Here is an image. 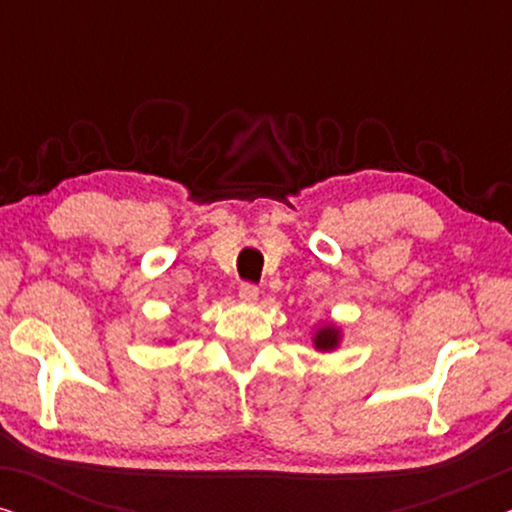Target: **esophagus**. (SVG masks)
I'll list each match as a JSON object with an SVG mask.
<instances>
[{"mask_svg":"<svg viewBox=\"0 0 512 512\" xmlns=\"http://www.w3.org/2000/svg\"><path fill=\"white\" fill-rule=\"evenodd\" d=\"M240 298L242 300H256L258 298V286L251 282H242L240 284Z\"/></svg>","mask_w":512,"mask_h":512,"instance_id":"esophagus-1","label":"esophagus"}]
</instances>
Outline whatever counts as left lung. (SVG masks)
<instances>
[{
    "mask_svg": "<svg viewBox=\"0 0 512 512\" xmlns=\"http://www.w3.org/2000/svg\"><path fill=\"white\" fill-rule=\"evenodd\" d=\"M314 345H317V349H333L338 345V331L333 326L319 328L317 335H314Z\"/></svg>",
    "mask_w": 512,
    "mask_h": 512,
    "instance_id": "obj_1",
    "label": "left lung"
}]
</instances>
